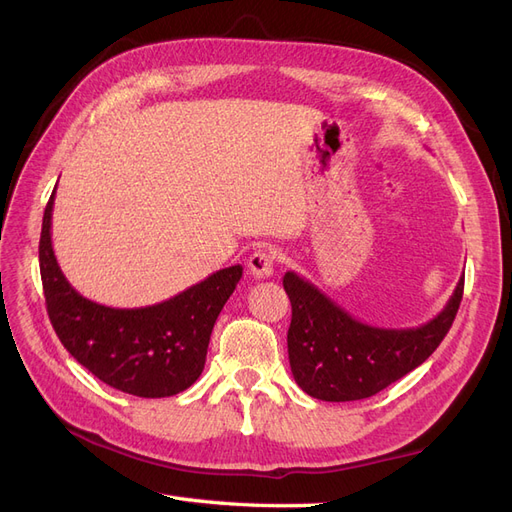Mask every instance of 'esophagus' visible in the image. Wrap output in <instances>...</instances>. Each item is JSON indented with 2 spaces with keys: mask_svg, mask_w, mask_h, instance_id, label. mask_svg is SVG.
<instances>
[{
  "mask_svg": "<svg viewBox=\"0 0 512 512\" xmlns=\"http://www.w3.org/2000/svg\"><path fill=\"white\" fill-rule=\"evenodd\" d=\"M273 267H275V254L271 250H256L250 260H247V271L250 275H254L256 280H265V277L273 275Z\"/></svg>",
  "mask_w": 512,
  "mask_h": 512,
  "instance_id": "1",
  "label": "esophagus"
}]
</instances>
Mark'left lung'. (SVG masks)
Returning <instances> with one entry per match:
<instances>
[{
	"label": "left lung",
	"mask_w": 512,
	"mask_h": 512,
	"mask_svg": "<svg viewBox=\"0 0 512 512\" xmlns=\"http://www.w3.org/2000/svg\"><path fill=\"white\" fill-rule=\"evenodd\" d=\"M292 305L288 359L301 389L322 401H354L380 393L425 363L453 327L463 277L442 312L416 329H380L352 318L294 271L284 275Z\"/></svg>",
	"instance_id": "obj_1"
}]
</instances>
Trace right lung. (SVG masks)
<instances>
[{
    "label": "right lung",
    "mask_w": 512,
    "mask_h": 512,
    "mask_svg": "<svg viewBox=\"0 0 512 512\" xmlns=\"http://www.w3.org/2000/svg\"><path fill=\"white\" fill-rule=\"evenodd\" d=\"M55 192L44 209L40 275L53 329L64 348L104 384L136 397H170L205 369L213 324L235 292L243 267L215 271L207 280L147 307H106L85 299L61 273L51 241Z\"/></svg>",
    "instance_id": "obj_1"
}]
</instances>
